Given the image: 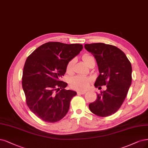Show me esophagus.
Returning a JSON list of instances; mask_svg holds the SVG:
<instances>
[{"label":"esophagus","instance_id":"obj_1","mask_svg":"<svg viewBox=\"0 0 148 148\" xmlns=\"http://www.w3.org/2000/svg\"><path fill=\"white\" fill-rule=\"evenodd\" d=\"M86 93V91H77L78 94H84Z\"/></svg>","mask_w":148,"mask_h":148}]
</instances>
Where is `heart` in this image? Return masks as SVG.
I'll return each mask as SVG.
<instances>
[{"label":"heart","mask_w":148,"mask_h":148,"mask_svg":"<svg viewBox=\"0 0 148 148\" xmlns=\"http://www.w3.org/2000/svg\"><path fill=\"white\" fill-rule=\"evenodd\" d=\"M92 58L90 56L84 55L83 56V60L86 62L89 58ZM75 63V59H72L70 60L67 65V72H71L72 70L73 65ZM90 78L87 77V76L83 75H76L71 78L69 81L70 86L72 89L78 90H83L87 89L90 82Z\"/></svg>","instance_id":"obj_1"}]
</instances>
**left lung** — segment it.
Masks as SVG:
<instances>
[{"label": "left lung", "mask_w": 148, "mask_h": 148, "mask_svg": "<svg viewBox=\"0 0 148 148\" xmlns=\"http://www.w3.org/2000/svg\"><path fill=\"white\" fill-rule=\"evenodd\" d=\"M84 48L94 56L98 65L100 75L94 86L106 85V89L97 94L89 108L99 116H110L120 108L128 92L132 83L131 64L123 51L114 46L97 43L85 44Z\"/></svg>", "instance_id": "left-lung-1"}]
</instances>
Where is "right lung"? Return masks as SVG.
<instances>
[{
  "label": "right lung",
  "instance_id": "add662e5",
  "mask_svg": "<svg viewBox=\"0 0 148 148\" xmlns=\"http://www.w3.org/2000/svg\"><path fill=\"white\" fill-rule=\"evenodd\" d=\"M83 48L81 44L48 42L25 60L22 86L26 103L42 121L56 123L68 113L70 101L76 92L65 90L67 83L60 78L66 72L68 62Z\"/></svg>",
  "mask_w": 148,
  "mask_h": 148
}]
</instances>
